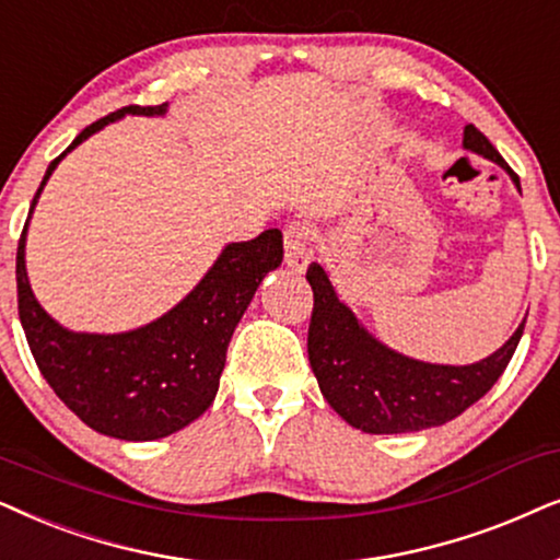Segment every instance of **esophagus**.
<instances>
[{"instance_id": "1", "label": "esophagus", "mask_w": 560, "mask_h": 560, "mask_svg": "<svg viewBox=\"0 0 560 560\" xmlns=\"http://www.w3.org/2000/svg\"><path fill=\"white\" fill-rule=\"evenodd\" d=\"M312 260V230L304 222H292L284 230V264L292 271H304Z\"/></svg>"}]
</instances>
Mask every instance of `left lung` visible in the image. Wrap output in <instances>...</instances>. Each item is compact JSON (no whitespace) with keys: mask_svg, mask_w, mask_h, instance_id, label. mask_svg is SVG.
Returning a JSON list of instances; mask_svg holds the SVG:
<instances>
[{"mask_svg":"<svg viewBox=\"0 0 560 560\" xmlns=\"http://www.w3.org/2000/svg\"><path fill=\"white\" fill-rule=\"evenodd\" d=\"M464 145L506 168L520 189L517 174L479 128L466 125ZM307 281L315 294L307 353L319 392L342 420L371 435L438 428L466 412L504 374L525 330L523 323L502 348L471 366L415 361L386 348L358 325L353 312L335 294L323 266L312 264Z\"/></svg>","mask_w":560,"mask_h":560,"instance_id":"obj_1","label":"left lung"}]
</instances>
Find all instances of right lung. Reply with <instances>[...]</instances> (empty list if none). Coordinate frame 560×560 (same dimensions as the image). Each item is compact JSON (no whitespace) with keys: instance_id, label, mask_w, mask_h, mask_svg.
Listing matches in <instances>:
<instances>
[{"instance_id":"1","label":"right lung","mask_w":560,"mask_h":560,"mask_svg":"<svg viewBox=\"0 0 560 560\" xmlns=\"http://www.w3.org/2000/svg\"><path fill=\"white\" fill-rule=\"evenodd\" d=\"M168 104H130L96 119L50 161L37 189L58 161L89 136L125 115H163ZM30 222V218H27ZM18 245V310L27 346L58 399L102 435L159 441L197 420L214 401L228 342L264 276L284 258L281 230H264L248 243H230L207 276L166 315L117 335L71 332L35 300L25 271V233Z\"/></svg>"}]
</instances>
